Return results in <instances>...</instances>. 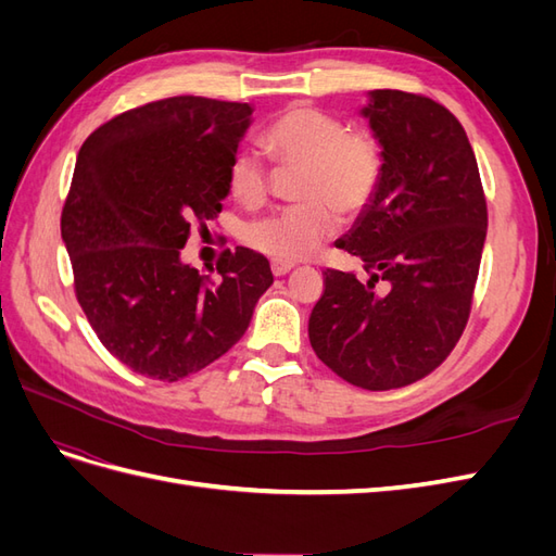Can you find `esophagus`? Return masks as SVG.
I'll use <instances>...</instances> for the list:
<instances>
[{"instance_id":"obj_1","label":"esophagus","mask_w":556,"mask_h":556,"mask_svg":"<svg viewBox=\"0 0 556 556\" xmlns=\"http://www.w3.org/2000/svg\"><path fill=\"white\" fill-rule=\"evenodd\" d=\"M294 268V264L292 262H280V260H274L271 262V271H274V276H285V274H290Z\"/></svg>"}]
</instances>
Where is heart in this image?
Returning <instances> with one entry per match:
<instances>
[{"label":"heart","mask_w":556,"mask_h":556,"mask_svg":"<svg viewBox=\"0 0 556 556\" xmlns=\"http://www.w3.org/2000/svg\"><path fill=\"white\" fill-rule=\"evenodd\" d=\"M264 143L280 164L301 169L299 204L248 225L245 243L280 262L308 260L339 229L341 215H357L374 199L382 155L366 131H350L339 117L292 104L266 127ZM229 190L241 204L257 208L268 194V172L262 155L241 148L229 164Z\"/></svg>","instance_id":"obj_1"}]
</instances>
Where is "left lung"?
<instances>
[{"label": "left lung", "mask_w": 556, "mask_h": 556, "mask_svg": "<svg viewBox=\"0 0 556 556\" xmlns=\"http://www.w3.org/2000/svg\"><path fill=\"white\" fill-rule=\"evenodd\" d=\"M380 146V185L336 248L371 278L325 271L308 319L315 355L362 390L406 387L439 368L470 313L486 237L473 148L445 106L371 90L359 111ZM387 279L391 290L375 292Z\"/></svg>", "instance_id": "obj_1"}]
</instances>
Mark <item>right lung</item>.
<instances>
[{
    "label": "right lung",
    "mask_w": 556,
    "mask_h": 556,
    "mask_svg": "<svg viewBox=\"0 0 556 556\" xmlns=\"http://www.w3.org/2000/svg\"><path fill=\"white\" fill-rule=\"evenodd\" d=\"M252 106L169 97L131 109L80 146L62 211L76 296L131 371L174 382L223 357L271 288L266 257L225 250L217 278L185 264L194 223L223 211Z\"/></svg>",
    "instance_id": "add662e5"
}]
</instances>
